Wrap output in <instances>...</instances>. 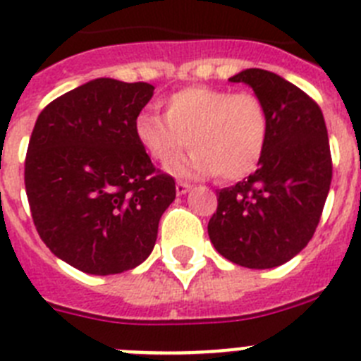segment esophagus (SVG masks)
Segmentation results:
<instances>
[{
    "label": "esophagus",
    "mask_w": 361,
    "mask_h": 361,
    "mask_svg": "<svg viewBox=\"0 0 361 361\" xmlns=\"http://www.w3.org/2000/svg\"><path fill=\"white\" fill-rule=\"evenodd\" d=\"M190 184L188 183H177L175 184V191H177V195H184V193H188L190 191Z\"/></svg>",
    "instance_id": "esophagus-1"
}]
</instances>
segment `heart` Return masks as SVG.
I'll use <instances>...</instances> for the list:
<instances>
[{"instance_id":"b5f03b06","label":"heart","mask_w":361,"mask_h":361,"mask_svg":"<svg viewBox=\"0 0 361 361\" xmlns=\"http://www.w3.org/2000/svg\"><path fill=\"white\" fill-rule=\"evenodd\" d=\"M164 117L141 111L133 133L152 161L170 164L190 146L191 153L175 162L180 177L237 180L255 170L269 135L266 104L255 94L226 88L188 86L164 99Z\"/></svg>"}]
</instances>
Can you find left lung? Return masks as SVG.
Instances as JSON below:
<instances>
[{
    "label": "left lung",
    "instance_id": "8db88e82",
    "mask_svg": "<svg viewBox=\"0 0 361 361\" xmlns=\"http://www.w3.org/2000/svg\"><path fill=\"white\" fill-rule=\"evenodd\" d=\"M229 81L250 85L262 99L269 135L257 171L216 193L209 240L233 264L269 269L314 235L333 178L329 137L320 106L276 73L247 68Z\"/></svg>",
    "mask_w": 361,
    "mask_h": 361
}]
</instances>
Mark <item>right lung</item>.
Segmentation results:
<instances>
[{"mask_svg":"<svg viewBox=\"0 0 361 361\" xmlns=\"http://www.w3.org/2000/svg\"><path fill=\"white\" fill-rule=\"evenodd\" d=\"M148 82L99 78L44 106L25 159V188L41 240L88 275L142 264L175 180L152 164L133 133L153 95Z\"/></svg>","mask_w":361,"mask_h":361,"instance_id":"obj_1","label":"right lung"}]
</instances>
